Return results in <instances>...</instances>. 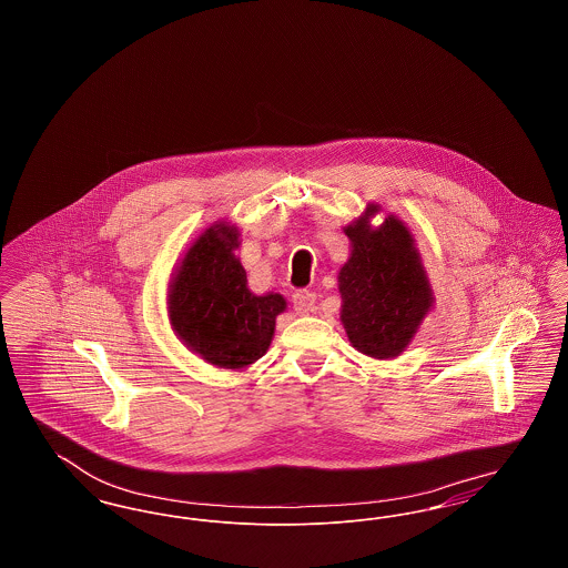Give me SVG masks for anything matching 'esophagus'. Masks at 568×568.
I'll return each instance as SVG.
<instances>
[{
    "label": "esophagus",
    "instance_id": "esophagus-1",
    "mask_svg": "<svg viewBox=\"0 0 568 568\" xmlns=\"http://www.w3.org/2000/svg\"><path fill=\"white\" fill-rule=\"evenodd\" d=\"M315 300L317 296L308 290H300L294 294V308H296L297 315H308L315 311Z\"/></svg>",
    "mask_w": 568,
    "mask_h": 568
}]
</instances>
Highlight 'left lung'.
Here are the masks:
<instances>
[{"label": "left lung", "mask_w": 568, "mask_h": 568, "mask_svg": "<svg viewBox=\"0 0 568 568\" xmlns=\"http://www.w3.org/2000/svg\"><path fill=\"white\" fill-rule=\"evenodd\" d=\"M377 213V204H368L345 227L352 255L338 272L341 322L357 352L389 359L408 347L434 297L408 227L394 215L373 227Z\"/></svg>", "instance_id": "left-lung-1"}]
</instances>
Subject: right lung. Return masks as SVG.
Masks as SVG:
<instances>
[{
	"mask_svg": "<svg viewBox=\"0 0 568 568\" xmlns=\"http://www.w3.org/2000/svg\"><path fill=\"white\" fill-rule=\"evenodd\" d=\"M239 230L225 221L195 239L170 283L168 315L176 336L209 364L243 371L271 347L281 294L255 296L234 255Z\"/></svg>",
	"mask_w": 568,
	"mask_h": 568,
	"instance_id": "right-lung-1",
	"label": "right lung"
}]
</instances>
